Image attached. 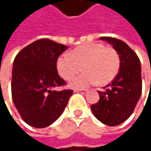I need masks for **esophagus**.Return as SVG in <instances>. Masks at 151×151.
Listing matches in <instances>:
<instances>
[{"label":"esophagus","instance_id":"34e87169","mask_svg":"<svg viewBox=\"0 0 151 151\" xmlns=\"http://www.w3.org/2000/svg\"><path fill=\"white\" fill-rule=\"evenodd\" d=\"M74 93H80L82 94L86 93V90H74Z\"/></svg>","mask_w":151,"mask_h":151}]
</instances>
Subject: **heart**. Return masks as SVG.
Here are the masks:
<instances>
[{"label": "heart", "instance_id": "1", "mask_svg": "<svg viewBox=\"0 0 151 151\" xmlns=\"http://www.w3.org/2000/svg\"><path fill=\"white\" fill-rule=\"evenodd\" d=\"M120 57L112 47L100 43L85 44L73 49L69 54H63L57 61V69L63 78L68 80L82 70L85 73L74 78L70 86L86 88L98 81L106 85L112 81L120 70Z\"/></svg>", "mask_w": 151, "mask_h": 151}]
</instances>
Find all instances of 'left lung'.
<instances>
[{
    "label": "left lung",
    "instance_id": "1",
    "mask_svg": "<svg viewBox=\"0 0 151 151\" xmlns=\"http://www.w3.org/2000/svg\"><path fill=\"white\" fill-rule=\"evenodd\" d=\"M120 57V70L114 80L99 91L100 101L91 106L93 115L102 123L116 126L133 113L142 93L141 64L136 52L123 41L103 37Z\"/></svg>",
    "mask_w": 151,
    "mask_h": 151
}]
</instances>
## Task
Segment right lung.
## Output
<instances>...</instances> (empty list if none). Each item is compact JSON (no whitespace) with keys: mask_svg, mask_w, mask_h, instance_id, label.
Instances as JSON below:
<instances>
[{"mask_svg":"<svg viewBox=\"0 0 151 151\" xmlns=\"http://www.w3.org/2000/svg\"><path fill=\"white\" fill-rule=\"evenodd\" d=\"M68 47L40 39L23 48L13 63L11 93L23 121L37 129L50 126L64 112L73 90L57 91L65 84L57 70L58 57Z\"/></svg>","mask_w":151,"mask_h":151,"instance_id":"obj_1","label":"right lung"}]
</instances>
